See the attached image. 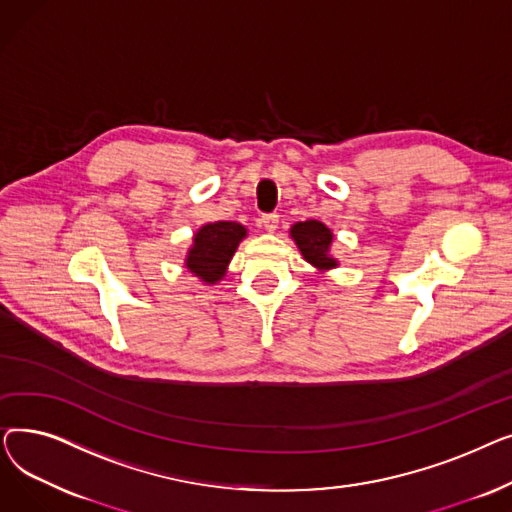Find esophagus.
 <instances>
[{
  "label": "esophagus",
  "mask_w": 512,
  "mask_h": 512,
  "mask_svg": "<svg viewBox=\"0 0 512 512\" xmlns=\"http://www.w3.org/2000/svg\"><path fill=\"white\" fill-rule=\"evenodd\" d=\"M278 222H280V215L278 213H265V215H261V226L267 232H274L278 228Z\"/></svg>",
  "instance_id": "34e87169"
}]
</instances>
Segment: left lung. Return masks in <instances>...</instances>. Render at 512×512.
<instances>
[{
	"instance_id": "1",
	"label": "left lung",
	"mask_w": 512,
	"mask_h": 512,
	"mask_svg": "<svg viewBox=\"0 0 512 512\" xmlns=\"http://www.w3.org/2000/svg\"><path fill=\"white\" fill-rule=\"evenodd\" d=\"M290 238L294 240V245L301 251L303 259L315 267L319 274L330 272L334 267H338V259L332 255V242H334V232L317 220H307V222H297L290 226Z\"/></svg>"
}]
</instances>
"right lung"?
Instances as JSON below:
<instances>
[{"label":"right lung","instance_id":"obj_1","mask_svg":"<svg viewBox=\"0 0 512 512\" xmlns=\"http://www.w3.org/2000/svg\"><path fill=\"white\" fill-rule=\"evenodd\" d=\"M245 238L247 228L238 222H213L201 226L193 234L191 247L184 255L186 272H191L207 286L222 282L238 245Z\"/></svg>","mask_w":512,"mask_h":512}]
</instances>
